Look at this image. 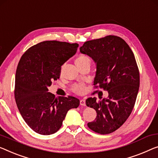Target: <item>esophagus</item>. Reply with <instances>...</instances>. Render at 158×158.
<instances>
[{
    "label": "esophagus",
    "instance_id": "obj_1",
    "mask_svg": "<svg viewBox=\"0 0 158 158\" xmlns=\"http://www.w3.org/2000/svg\"><path fill=\"white\" fill-rule=\"evenodd\" d=\"M80 104L81 106H85L86 105V101L84 99H81L80 100Z\"/></svg>",
    "mask_w": 158,
    "mask_h": 158
}]
</instances>
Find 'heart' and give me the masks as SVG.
I'll return each mask as SVG.
<instances>
[{
	"mask_svg": "<svg viewBox=\"0 0 158 158\" xmlns=\"http://www.w3.org/2000/svg\"><path fill=\"white\" fill-rule=\"evenodd\" d=\"M86 62H90V59H89L87 56L84 55H79L78 57L75 60V64H76L77 66L84 64V63ZM74 91L75 92L78 94H82L85 91V86H84V84H77V85L74 86Z\"/></svg>",
	"mask_w": 158,
	"mask_h": 158,
	"instance_id": "obj_1",
	"label": "heart"
}]
</instances>
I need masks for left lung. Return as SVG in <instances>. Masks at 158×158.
I'll return each mask as SVG.
<instances>
[{"label": "left lung", "instance_id": "left-lung-1", "mask_svg": "<svg viewBox=\"0 0 158 158\" xmlns=\"http://www.w3.org/2000/svg\"><path fill=\"white\" fill-rule=\"evenodd\" d=\"M79 49L96 64L94 85L109 93L98 102L95 97L86 100L96 111L95 120L87 126L103 135L113 133L128 119L137 98L140 74L135 56L124 40L115 35L85 42Z\"/></svg>", "mask_w": 158, "mask_h": 158}]
</instances>
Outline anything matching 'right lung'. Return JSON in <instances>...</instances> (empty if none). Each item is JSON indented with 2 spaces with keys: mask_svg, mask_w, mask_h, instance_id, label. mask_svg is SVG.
I'll use <instances>...</instances> for the list:
<instances>
[{
  "mask_svg": "<svg viewBox=\"0 0 158 158\" xmlns=\"http://www.w3.org/2000/svg\"><path fill=\"white\" fill-rule=\"evenodd\" d=\"M79 44L44 41L21 56L15 74V98L23 118L32 130L51 135L61 128L68 110L76 109L74 96L55 97L48 92L52 81L60 78L61 67L77 52Z\"/></svg>",
  "mask_w": 158,
  "mask_h": 158,
  "instance_id": "1",
  "label": "right lung"
}]
</instances>
